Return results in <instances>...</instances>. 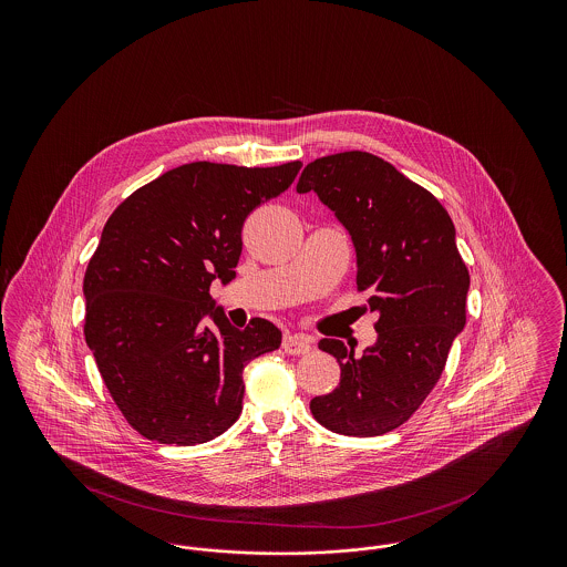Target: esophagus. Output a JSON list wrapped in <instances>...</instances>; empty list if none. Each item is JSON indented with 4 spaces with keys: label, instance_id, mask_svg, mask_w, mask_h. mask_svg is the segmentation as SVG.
Here are the masks:
<instances>
[{
    "label": "esophagus",
    "instance_id": "esophagus-1",
    "mask_svg": "<svg viewBox=\"0 0 567 567\" xmlns=\"http://www.w3.org/2000/svg\"><path fill=\"white\" fill-rule=\"evenodd\" d=\"M282 349L289 354H306L312 351V338L303 333H287L282 338Z\"/></svg>",
    "mask_w": 567,
    "mask_h": 567
}]
</instances>
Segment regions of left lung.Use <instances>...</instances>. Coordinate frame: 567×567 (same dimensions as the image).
<instances>
[{
  "instance_id": "8db88e82",
  "label": "left lung",
  "mask_w": 567,
  "mask_h": 567,
  "mask_svg": "<svg viewBox=\"0 0 567 567\" xmlns=\"http://www.w3.org/2000/svg\"><path fill=\"white\" fill-rule=\"evenodd\" d=\"M317 193L344 225L357 255V287L377 312L378 338L354 357L342 340L319 349L340 363V384L310 402L331 432H391L425 402L465 327L470 274L455 225L430 190L377 155L349 151L308 163L297 193Z\"/></svg>"
}]
</instances>
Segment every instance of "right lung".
Wrapping results in <instances>:
<instances>
[{
	"label": "right lung",
	"mask_w": 567,
	"mask_h": 567,
	"mask_svg": "<svg viewBox=\"0 0 567 567\" xmlns=\"http://www.w3.org/2000/svg\"><path fill=\"white\" fill-rule=\"evenodd\" d=\"M299 167L185 163L110 215L82 282L84 340L144 437L193 446L238 421L246 363L282 333L266 319L234 327L210 285L236 278L246 216L289 189Z\"/></svg>",
	"instance_id": "right-lung-1"
}]
</instances>
